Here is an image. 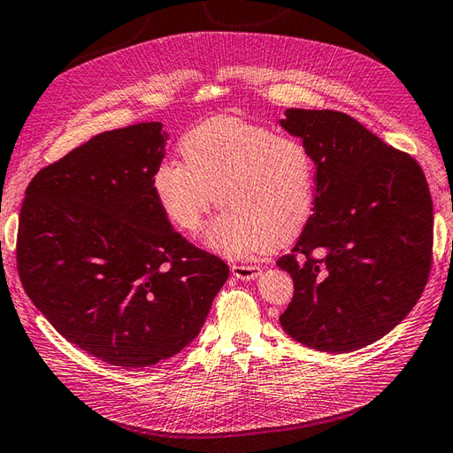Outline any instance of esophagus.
Returning <instances> with one entry per match:
<instances>
[{
    "mask_svg": "<svg viewBox=\"0 0 453 453\" xmlns=\"http://www.w3.org/2000/svg\"><path fill=\"white\" fill-rule=\"evenodd\" d=\"M231 272L239 280H255L260 276V266L255 265H231Z\"/></svg>",
    "mask_w": 453,
    "mask_h": 453,
    "instance_id": "34e87169",
    "label": "esophagus"
}]
</instances>
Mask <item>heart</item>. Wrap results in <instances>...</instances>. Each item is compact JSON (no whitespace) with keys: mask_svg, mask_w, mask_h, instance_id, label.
<instances>
[{"mask_svg":"<svg viewBox=\"0 0 453 453\" xmlns=\"http://www.w3.org/2000/svg\"><path fill=\"white\" fill-rule=\"evenodd\" d=\"M179 150L185 164L157 165L152 193L167 222L183 234H196L219 201L226 210L204 235L210 249L245 258L289 243L309 224L317 165L296 136L224 115L188 129Z\"/></svg>","mask_w":453,"mask_h":453,"instance_id":"b5f03b06","label":"heart"}]
</instances>
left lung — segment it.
Here are the masks:
<instances>
[{
  "instance_id": "1",
  "label": "left lung",
  "mask_w": 453,
  "mask_h": 453,
  "mask_svg": "<svg viewBox=\"0 0 453 453\" xmlns=\"http://www.w3.org/2000/svg\"><path fill=\"white\" fill-rule=\"evenodd\" d=\"M317 165L314 210L278 266L293 278L280 322L317 351L380 340L415 307L433 266V198L420 165L351 115L286 111Z\"/></svg>"
}]
</instances>
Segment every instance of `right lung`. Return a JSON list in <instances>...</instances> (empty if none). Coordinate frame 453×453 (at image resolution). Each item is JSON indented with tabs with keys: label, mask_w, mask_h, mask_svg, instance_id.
<instances>
[{
	"label": "right lung",
	"mask_w": 453,
	"mask_h": 453,
	"mask_svg": "<svg viewBox=\"0 0 453 453\" xmlns=\"http://www.w3.org/2000/svg\"><path fill=\"white\" fill-rule=\"evenodd\" d=\"M165 139L157 121L92 136L42 167L20 206L27 296L67 342L125 369L191 343L229 276L156 203L150 181Z\"/></svg>",
	"instance_id": "right-lung-1"
}]
</instances>
